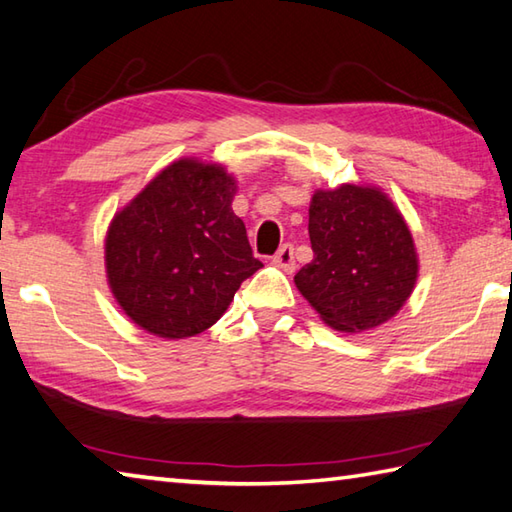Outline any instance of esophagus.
I'll return each instance as SVG.
<instances>
[{"mask_svg":"<svg viewBox=\"0 0 512 512\" xmlns=\"http://www.w3.org/2000/svg\"><path fill=\"white\" fill-rule=\"evenodd\" d=\"M274 263L283 267L285 272H294V267H297V263H294V247L290 245V242H285V245L276 251L274 256Z\"/></svg>","mask_w":512,"mask_h":512,"instance_id":"34e87169","label":"esophagus"}]
</instances>
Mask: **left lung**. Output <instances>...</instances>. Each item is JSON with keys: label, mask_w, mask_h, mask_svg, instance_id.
Instances as JSON below:
<instances>
[{"label": "left lung", "mask_w": 512, "mask_h": 512, "mask_svg": "<svg viewBox=\"0 0 512 512\" xmlns=\"http://www.w3.org/2000/svg\"><path fill=\"white\" fill-rule=\"evenodd\" d=\"M315 258L294 276L330 328L362 333L405 306L418 279V254L402 213L375 186L315 191L308 211Z\"/></svg>", "instance_id": "obj_1"}]
</instances>
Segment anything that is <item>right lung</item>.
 Instances as JSON below:
<instances>
[{
  "label": "right lung",
  "instance_id": "right-lung-1",
  "mask_svg": "<svg viewBox=\"0 0 512 512\" xmlns=\"http://www.w3.org/2000/svg\"><path fill=\"white\" fill-rule=\"evenodd\" d=\"M236 188L220 164L179 159L112 218L107 283L146 333L184 339L211 328L263 267L231 209Z\"/></svg>",
  "mask_w": 512,
  "mask_h": 512
}]
</instances>
